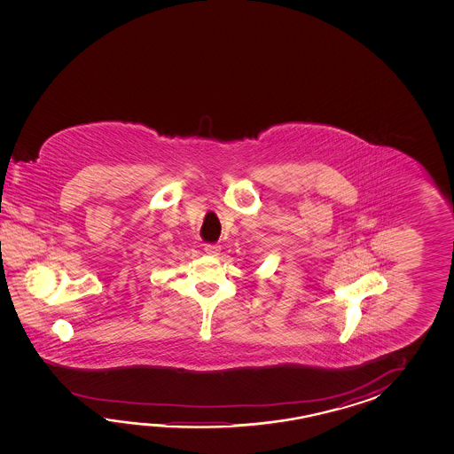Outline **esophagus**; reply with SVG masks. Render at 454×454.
Segmentation results:
<instances>
[{
  "mask_svg": "<svg viewBox=\"0 0 454 454\" xmlns=\"http://www.w3.org/2000/svg\"><path fill=\"white\" fill-rule=\"evenodd\" d=\"M204 251H206L207 254H211V256H217V254L221 253V247H219V245H214V243H207V245H204Z\"/></svg>",
  "mask_w": 454,
  "mask_h": 454,
  "instance_id": "esophagus-1",
  "label": "esophagus"
}]
</instances>
